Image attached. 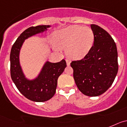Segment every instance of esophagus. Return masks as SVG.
Instances as JSON below:
<instances>
[{"mask_svg":"<svg viewBox=\"0 0 127 127\" xmlns=\"http://www.w3.org/2000/svg\"><path fill=\"white\" fill-rule=\"evenodd\" d=\"M66 65L67 66H70V61H68V60H66Z\"/></svg>","mask_w":127,"mask_h":127,"instance_id":"1","label":"esophagus"}]
</instances>
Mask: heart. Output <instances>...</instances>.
Returning <instances> with one entry per match:
<instances>
[{
  "label": "heart",
  "mask_w": 127,
  "mask_h": 127,
  "mask_svg": "<svg viewBox=\"0 0 127 127\" xmlns=\"http://www.w3.org/2000/svg\"><path fill=\"white\" fill-rule=\"evenodd\" d=\"M53 40L56 47L66 49L68 57L81 59L88 54L94 44V33L89 27L70 25L57 31Z\"/></svg>",
  "instance_id": "heart-1"
}]
</instances>
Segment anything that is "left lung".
I'll use <instances>...</instances> for the list:
<instances>
[{"label": "left lung", "instance_id": "1", "mask_svg": "<svg viewBox=\"0 0 127 127\" xmlns=\"http://www.w3.org/2000/svg\"><path fill=\"white\" fill-rule=\"evenodd\" d=\"M94 44L84 58L72 61L73 78L84 95L97 96L111 86L118 70L116 45L111 35L96 25H91Z\"/></svg>", "mask_w": 127, "mask_h": 127}]
</instances>
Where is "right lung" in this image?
<instances>
[{
    "instance_id": "1",
    "label": "right lung",
    "mask_w": 127,
    "mask_h": 127,
    "mask_svg": "<svg viewBox=\"0 0 127 127\" xmlns=\"http://www.w3.org/2000/svg\"><path fill=\"white\" fill-rule=\"evenodd\" d=\"M50 27V25H42L27 29L18 37L11 50L10 71L12 80L20 92L27 99L34 102H45L52 98L56 93L58 77L66 67L64 59L59 63L47 61L37 75L30 79L26 77L21 66L20 54L25 39L44 33Z\"/></svg>"
}]
</instances>
